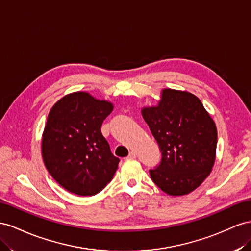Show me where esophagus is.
<instances>
[{"label":"esophagus","mask_w":251,"mask_h":251,"mask_svg":"<svg viewBox=\"0 0 251 251\" xmlns=\"http://www.w3.org/2000/svg\"><path fill=\"white\" fill-rule=\"evenodd\" d=\"M135 156H137V153H135L134 151H131V152H129V154H128L127 159H134Z\"/></svg>","instance_id":"34e87169"}]
</instances>
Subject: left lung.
<instances>
[{
	"label": "left lung",
	"instance_id": "obj_1",
	"mask_svg": "<svg viewBox=\"0 0 251 251\" xmlns=\"http://www.w3.org/2000/svg\"><path fill=\"white\" fill-rule=\"evenodd\" d=\"M142 116L162 152L159 166L149 170L151 180L169 196L188 195L209 176L216 160L213 120L198 97L169 88Z\"/></svg>",
	"mask_w": 251,
	"mask_h": 251
}]
</instances>
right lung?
<instances>
[{"mask_svg": "<svg viewBox=\"0 0 251 251\" xmlns=\"http://www.w3.org/2000/svg\"><path fill=\"white\" fill-rule=\"evenodd\" d=\"M113 105L77 91L59 100L50 110L42 135V156L49 174L77 196H95L118 169L101 126Z\"/></svg>", "mask_w": 251, "mask_h": 251, "instance_id": "1", "label": "right lung"}]
</instances>
